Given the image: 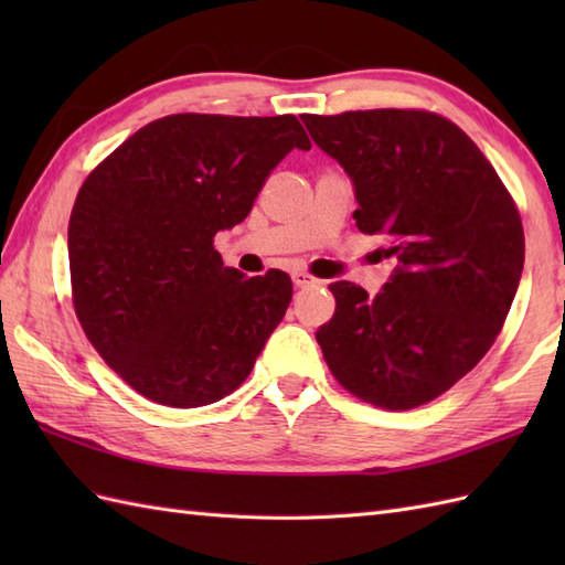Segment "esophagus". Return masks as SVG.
Returning <instances> with one entry per match:
<instances>
[{"label": "esophagus", "mask_w": 565, "mask_h": 565, "mask_svg": "<svg viewBox=\"0 0 565 565\" xmlns=\"http://www.w3.org/2000/svg\"><path fill=\"white\" fill-rule=\"evenodd\" d=\"M294 284L298 286V289H308V286H320L322 281L320 279H316L313 274H308V271H294Z\"/></svg>", "instance_id": "esophagus-1"}]
</instances>
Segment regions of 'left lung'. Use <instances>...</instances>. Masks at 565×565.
I'll use <instances>...</instances> for the list:
<instances>
[{"mask_svg": "<svg viewBox=\"0 0 565 565\" xmlns=\"http://www.w3.org/2000/svg\"><path fill=\"white\" fill-rule=\"evenodd\" d=\"M352 177L356 227L398 259L374 298L330 284L316 340L342 386L386 411L447 393L493 347L524 267V231L495 167L449 118L423 109L303 114Z\"/></svg>", "mask_w": 565, "mask_h": 565, "instance_id": "8db88e82", "label": "left lung"}]
</instances>
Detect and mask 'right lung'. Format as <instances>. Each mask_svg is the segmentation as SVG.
Wrapping results in <instances>:
<instances>
[{
  "instance_id": "add662e5",
  "label": "right lung",
  "mask_w": 565,
  "mask_h": 565,
  "mask_svg": "<svg viewBox=\"0 0 565 565\" xmlns=\"http://www.w3.org/2000/svg\"><path fill=\"white\" fill-rule=\"evenodd\" d=\"M294 148L310 140L291 114H172L84 179L67 227L72 306L94 350L148 401L225 398L281 322L291 276L223 267L213 237L247 218Z\"/></svg>"
}]
</instances>
